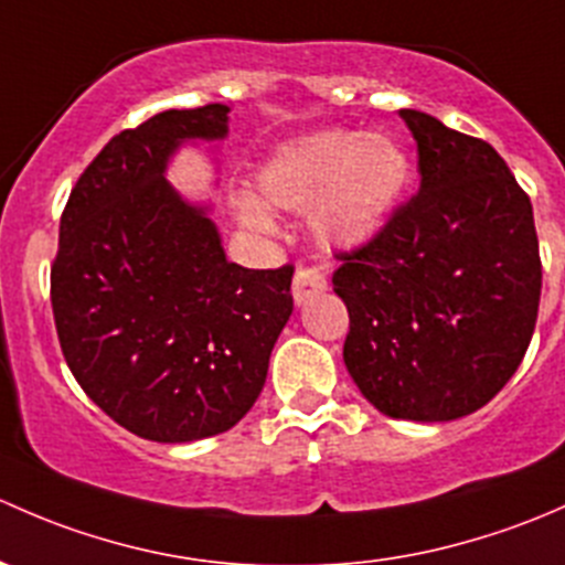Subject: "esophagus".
<instances>
[{"mask_svg":"<svg viewBox=\"0 0 565 565\" xmlns=\"http://www.w3.org/2000/svg\"><path fill=\"white\" fill-rule=\"evenodd\" d=\"M326 277L318 269H299L294 275V301L296 305H307L312 296L323 294Z\"/></svg>","mask_w":565,"mask_h":565,"instance_id":"1","label":"esophagus"}]
</instances>
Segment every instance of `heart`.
Masks as SVG:
<instances>
[{"label": "heart", "mask_w": 565, "mask_h": 565, "mask_svg": "<svg viewBox=\"0 0 565 565\" xmlns=\"http://www.w3.org/2000/svg\"><path fill=\"white\" fill-rule=\"evenodd\" d=\"M408 177L411 160L397 138L321 130L280 143L255 171V188L277 209H310V231L326 249H356L381 234ZM239 217L255 231L275 228L255 198H242Z\"/></svg>", "instance_id": "obj_1"}]
</instances>
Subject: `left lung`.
Masks as SVG:
<instances>
[{"instance_id": "left-lung-1", "label": "left lung", "mask_w": 565, "mask_h": 565, "mask_svg": "<svg viewBox=\"0 0 565 565\" xmlns=\"http://www.w3.org/2000/svg\"><path fill=\"white\" fill-rule=\"evenodd\" d=\"M422 184L334 271L342 359L377 411L455 422L484 408L531 345L542 296L531 198L481 138L403 108Z\"/></svg>"}]
</instances>
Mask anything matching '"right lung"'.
I'll list each match as a JSON object with an SVG mask.
<instances>
[{"instance_id": "right-lung-1", "label": "right lung", "mask_w": 565, "mask_h": 565, "mask_svg": "<svg viewBox=\"0 0 565 565\" xmlns=\"http://www.w3.org/2000/svg\"><path fill=\"white\" fill-rule=\"evenodd\" d=\"M228 114L171 108L114 136L60 223L51 305L67 367L97 408L157 444L244 418L294 312V266L231 264L212 203L166 179L179 149L228 136Z\"/></svg>"}]
</instances>
